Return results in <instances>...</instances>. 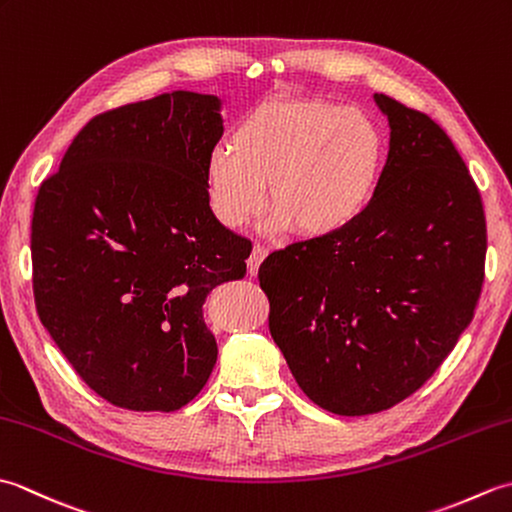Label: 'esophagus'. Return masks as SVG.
Here are the masks:
<instances>
[{"label": "esophagus", "mask_w": 512, "mask_h": 512, "mask_svg": "<svg viewBox=\"0 0 512 512\" xmlns=\"http://www.w3.org/2000/svg\"><path fill=\"white\" fill-rule=\"evenodd\" d=\"M266 255H268V250L262 244L253 246V253H250V257H248V273L250 275H257V270H259V266H262Z\"/></svg>", "instance_id": "1"}]
</instances>
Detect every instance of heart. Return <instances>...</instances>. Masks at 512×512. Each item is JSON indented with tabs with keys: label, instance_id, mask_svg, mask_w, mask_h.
I'll return each instance as SVG.
<instances>
[{
	"label": "heart",
	"instance_id": "obj_1",
	"mask_svg": "<svg viewBox=\"0 0 512 512\" xmlns=\"http://www.w3.org/2000/svg\"><path fill=\"white\" fill-rule=\"evenodd\" d=\"M385 167V136L356 107L317 99H273L253 107L231 145L206 158L211 213L226 228L244 226L268 204L277 228L330 237L372 202Z\"/></svg>",
	"mask_w": 512,
	"mask_h": 512
}]
</instances>
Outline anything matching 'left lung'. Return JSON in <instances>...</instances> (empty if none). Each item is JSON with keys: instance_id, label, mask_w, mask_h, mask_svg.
I'll list each match as a JSON object with an SVG mask.
<instances>
[{"instance_id": "1", "label": "left lung", "mask_w": 512, "mask_h": 512, "mask_svg": "<svg viewBox=\"0 0 512 512\" xmlns=\"http://www.w3.org/2000/svg\"><path fill=\"white\" fill-rule=\"evenodd\" d=\"M389 154L354 224L268 255V328L314 405L367 416L420 389L471 323L486 220L458 149L427 114L374 94Z\"/></svg>"}]
</instances>
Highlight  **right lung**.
<instances>
[{"instance_id":"right-lung-1","label":"right lung","mask_w":512,"mask_h":512,"mask_svg":"<svg viewBox=\"0 0 512 512\" xmlns=\"http://www.w3.org/2000/svg\"><path fill=\"white\" fill-rule=\"evenodd\" d=\"M220 99L169 92L94 116L32 213L39 319L85 385L129 411H176L209 380L206 295L246 275L250 242L206 198Z\"/></svg>"}]
</instances>
